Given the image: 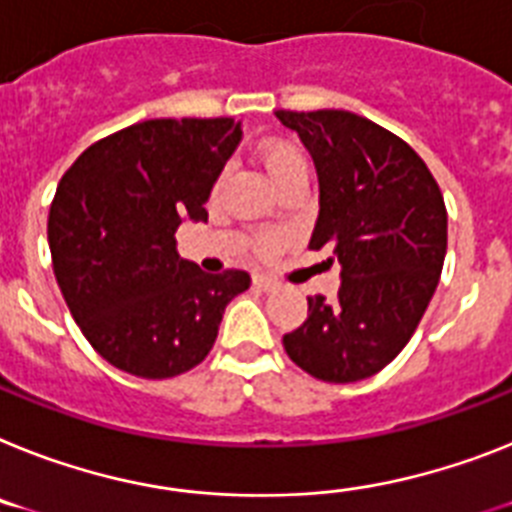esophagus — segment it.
<instances>
[{"label": "esophagus", "instance_id": "1", "mask_svg": "<svg viewBox=\"0 0 512 512\" xmlns=\"http://www.w3.org/2000/svg\"><path fill=\"white\" fill-rule=\"evenodd\" d=\"M252 283H255V286L260 291H276L278 289V281H273V278L263 276V273H257V276L252 278Z\"/></svg>", "mask_w": 512, "mask_h": 512}]
</instances>
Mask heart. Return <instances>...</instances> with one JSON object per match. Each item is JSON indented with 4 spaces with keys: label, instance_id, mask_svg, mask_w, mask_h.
Here are the masks:
<instances>
[{
    "label": "heart",
    "instance_id": "heart-1",
    "mask_svg": "<svg viewBox=\"0 0 512 512\" xmlns=\"http://www.w3.org/2000/svg\"><path fill=\"white\" fill-rule=\"evenodd\" d=\"M260 161H263L265 171H268V176L273 179L276 187L281 182H286V179H291V176L307 174V156H304L299 145L289 143V140H268V143H263V148H260ZM281 244V236L268 234L260 239L257 249L263 255H273V252L281 249Z\"/></svg>",
    "mask_w": 512,
    "mask_h": 512
}]
</instances>
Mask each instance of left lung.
Instances as JSON below:
<instances>
[{
    "label": "left lung",
    "instance_id": "left-lung-1",
    "mask_svg": "<svg viewBox=\"0 0 512 512\" xmlns=\"http://www.w3.org/2000/svg\"><path fill=\"white\" fill-rule=\"evenodd\" d=\"M276 117L302 137L320 179L309 247H328L343 278L336 302L309 296L283 349L317 380H364L401 354L440 283L445 200L419 153L380 124L341 109Z\"/></svg>",
    "mask_w": 512,
    "mask_h": 512
}]
</instances>
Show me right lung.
Here are the masks:
<instances>
[{"mask_svg": "<svg viewBox=\"0 0 512 512\" xmlns=\"http://www.w3.org/2000/svg\"><path fill=\"white\" fill-rule=\"evenodd\" d=\"M239 140L229 117L148 119L64 171L49 210L54 276L90 346L122 372H190L213 349L226 304L249 289L244 270L205 273L174 239L184 218L208 221L205 200Z\"/></svg>", "mask_w": 512, "mask_h": 512, "instance_id": "obj_1", "label": "right lung"}]
</instances>
